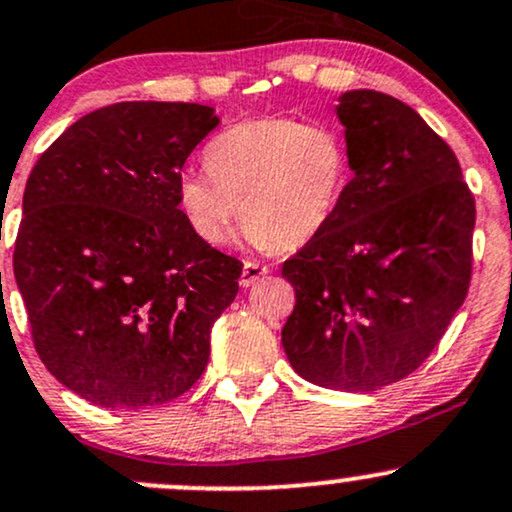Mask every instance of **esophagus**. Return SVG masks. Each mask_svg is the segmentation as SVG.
Returning <instances> with one entry per match:
<instances>
[{
  "mask_svg": "<svg viewBox=\"0 0 512 512\" xmlns=\"http://www.w3.org/2000/svg\"><path fill=\"white\" fill-rule=\"evenodd\" d=\"M265 274H269V267L267 265H260V262H252L247 260L243 265V274H240V286H252L255 282H260Z\"/></svg>",
  "mask_w": 512,
  "mask_h": 512,
  "instance_id": "1",
  "label": "esophagus"
}]
</instances>
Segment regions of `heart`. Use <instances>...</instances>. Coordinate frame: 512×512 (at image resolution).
I'll return each mask as SVG.
<instances>
[{
  "mask_svg": "<svg viewBox=\"0 0 512 512\" xmlns=\"http://www.w3.org/2000/svg\"><path fill=\"white\" fill-rule=\"evenodd\" d=\"M206 172L179 179V209L196 238L226 243L235 216L252 247H299L328 226L350 182L345 138L325 123L260 116L226 128Z\"/></svg>",
  "mask_w": 512,
  "mask_h": 512,
  "instance_id": "1",
  "label": "heart"
}]
</instances>
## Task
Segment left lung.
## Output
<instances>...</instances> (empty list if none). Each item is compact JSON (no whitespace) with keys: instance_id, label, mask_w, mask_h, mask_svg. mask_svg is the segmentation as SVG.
<instances>
[{"instance_id":"1","label":"left lung","mask_w":512,"mask_h":512,"mask_svg":"<svg viewBox=\"0 0 512 512\" xmlns=\"http://www.w3.org/2000/svg\"><path fill=\"white\" fill-rule=\"evenodd\" d=\"M338 116L355 174L282 265L296 294L282 342L311 384L376 391L413 374L464 303L476 204L457 155L408 104L357 89Z\"/></svg>"}]
</instances>
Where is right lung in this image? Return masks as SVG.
Wrapping results in <instances>:
<instances>
[{
  "mask_svg": "<svg viewBox=\"0 0 512 512\" xmlns=\"http://www.w3.org/2000/svg\"><path fill=\"white\" fill-rule=\"evenodd\" d=\"M216 126L211 106L121 101L33 165L14 277L38 357L89 403L162 406L209 364L243 262L196 238L177 187Z\"/></svg>",
  "mask_w": 512,
  "mask_h": 512,
  "instance_id": "add662e5",
  "label": "right lung"
}]
</instances>
